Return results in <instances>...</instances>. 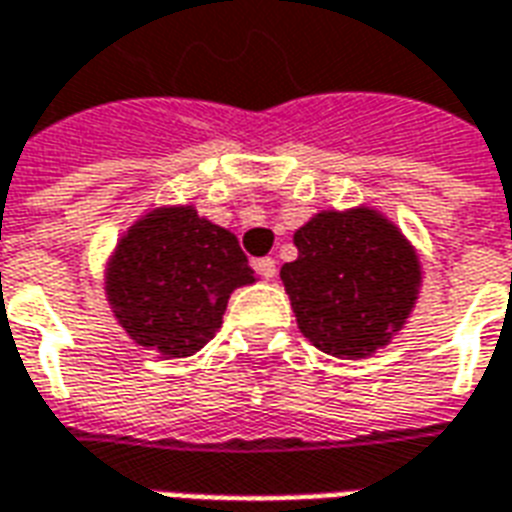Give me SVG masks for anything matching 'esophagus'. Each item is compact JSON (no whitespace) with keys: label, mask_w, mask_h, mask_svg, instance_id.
I'll list each match as a JSON object with an SVG mask.
<instances>
[{"label":"esophagus","mask_w":512,"mask_h":512,"mask_svg":"<svg viewBox=\"0 0 512 512\" xmlns=\"http://www.w3.org/2000/svg\"><path fill=\"white\" fill-rule=\"evenodd\" d=\"M255 271L263 279H274L277 277V260L274 257H260V260H255Z\"/></svg>","instance_id":"34e87169"}]
</instances>
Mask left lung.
I'll return each mask as SVG.
<instances>
[{
    "instance_id": "obj_1",
    "label": "left lung",
    "mask_w": 512,
    "mask_h": 512,
    "mask_svg": "<svg viewBox=\"0 0 512 512\" xmlns=\"http://www.w3.org/2000/svg\"><path fill=\"white\" fill-rule=\"evenodd\" d=\"M299 257L279 277L301 334L337 359L384 348L414 310L422 285L417 249L376 208L321 211L293 233Z\"/></svg>"
}]
</instances>
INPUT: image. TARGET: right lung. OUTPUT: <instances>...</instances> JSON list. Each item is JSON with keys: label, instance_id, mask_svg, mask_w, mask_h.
I'll return each mask as SVG.
<instances>
[{"label": "right lung", "instance_id": "right-lung-1", "mask_svg": "<svg viewBox=\"0 0 512 512\" xmlns=\"http://www.w3.org/2000/svg\"><path fill=\"white\" fill-rule=\"evenodd\" d=\"M255 271L230 230L194 205H164L128 227L106 263V301L142 348L167 359L200 351L235 288Z\"/></svg>", "mask_w": 512, "mask_h": 512}]
</instances>
